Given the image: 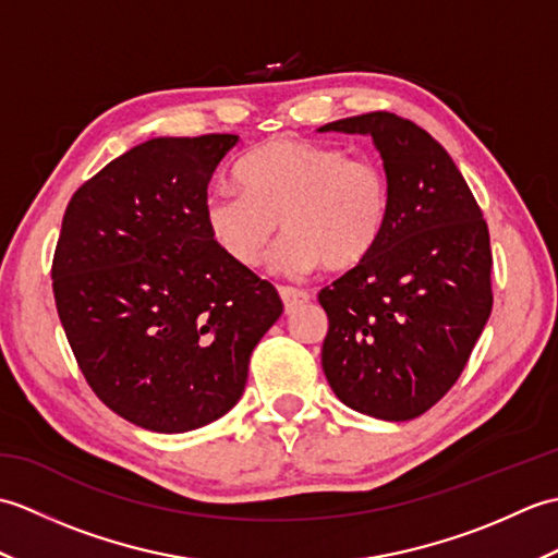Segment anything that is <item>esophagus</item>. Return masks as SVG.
<instances>
[{"mask_svg":"<svg viewBox=\"0 0 558 558\" xmlns=\"http://www.w3.org/2000/svg\"><path fill=\"white\" fill-rule=\"evenodd\" d=\"M278 292H280V298H282V304H286V312H292L294 306L310 302V298H312V294L306 292V290L290 288V286H280Z\"/></svg>","mask_w":558,"mask_h":558,"instance_id":"obj_1","label":"esophagus"}]
</instances>
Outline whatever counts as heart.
I'll return each instance as SVG.
<instances>
[{"instance_id": "heart-1", "label": "heart", "mask_w": 558, "mask_h": 558, "mask_svg": "<svg viewBox=\"0 0 558 558\" xmlns=\"http://www.w3.org/2000/svg\"><path fill=\"white\" fill-rule=\"evenodd\" d=\"M242 194L206 198V228L234 264L264 260L282 225L276 268L306 272L316 266H362L381 242L390 218V180L372 158H350L336 146L278 138L236 165Z\"/></svg>"}]
</instances>
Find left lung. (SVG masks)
Listing matches in <instances>:
<instances>
[{"instance_id": "8db88e82", "label": "left lung", "mask_w": 558, "mask_h": 558, "mask_svg": "<svg viewBox=\"0 0 558 558\" xmlns=\"http://www.w3.org/2000/svg\"><path fill=\"white\" fill-rule=\"evenodd\" d=\"M322 132L372 134L390 180L374 254L318 292L324 374L348 408L414 420L456 386L492 314L487 220L444 146L405 117L378 110Z\"/></svg>"}]
</instances>
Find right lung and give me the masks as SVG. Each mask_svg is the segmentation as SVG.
Wrapping results in <instances>:
<instances>
[{
  "label": "right lung",
  "instance_id": "add662e5",
  "mask_svg": "<svg viewBox=\"0 0 558 558\" xmlns=\"http://www.w3.org/2000/svg\"><path fill=\"white\" fill-rule=\"evenodd\" d=\"M234 134L150 138L83 182L52 258L59 322L105 405L160 434L206 426L244 393L282 302L206 228Z\"/></svg>",
  "mask_w": 558,
  "mask_h": 558
}]
</instances>
